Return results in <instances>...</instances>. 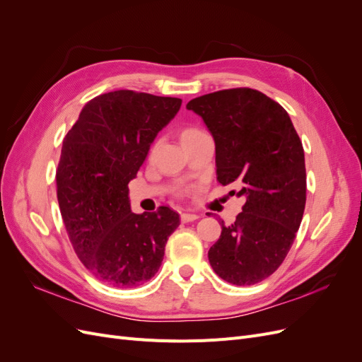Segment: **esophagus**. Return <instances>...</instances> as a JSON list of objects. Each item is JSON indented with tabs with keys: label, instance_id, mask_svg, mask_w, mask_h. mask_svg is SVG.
<instances>
[{
	"label": "esophagus",
	"instance_id": "esophagus-1",
	"mask_svg": "<svg viewBox=\"0 0 362 362\" xmlns=\"http://www.w3.org/2000/svg\"><path fill=\"white\" fill-rule=\"evenodd\" d=\"M196 218H199L198 214H193V213H182V214H181V222H182V223L193 222V221H196Z\"/></svg>",
	"mask_w": 362,
	"mask_h": 362
}]
</instances>
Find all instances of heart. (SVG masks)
<instances>
[{
  "instance_id": "1",
  "label": "heart",
  "mask_w": 362,
  "mask_h": 362,
  "mask_svg": "<svg viewBox=\"0 0 362 362\" xmlns=\"http://www.w3.org/2000/svg\"><path fill=\"white\" fill-rule=\"evenodd\" d=\"M205 133L202 129H199V128H196V127H185V128H182L181 131H180V140H181V144L182 145H185V144H189V141H192V140H194V139H198V137H201V136H204ZM154 152H156V145L151 148V151H149V156L152 157L154 156ZM180 194H182V192H180Z\"/></svg>"
}]
</instances>
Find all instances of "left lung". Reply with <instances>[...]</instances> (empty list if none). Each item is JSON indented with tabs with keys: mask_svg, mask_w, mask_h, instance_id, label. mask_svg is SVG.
Here are the masks:
<instances>
[{
	"mask_svg": "<svg viewBox=\"0 0 362 362\" xmlns=\"http://www.w3.org/2000/svg\"><path fill=\"white\" fill-rule=\"evenodd\" d=\"M216 144V173L222 185L237 182L246 202L208 250L216 275L234 286L269 278L286 259L306 202L302 141L288 113L249 87L194 98Z\"/></svg>",
	"mask_w": 362,
	"mask_h": 362,
	"instance_id": "8db88e82",
	"label": "left lung"
}]
</instances>
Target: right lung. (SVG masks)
I'll use <instances>...</instances> for the list:
<instances>
[{"instance_id":"add662e5","label":"right lung","mask_w":362,"mask_h":362,"mask_svg":"<svg viewBox=\"0 0 362 362\" xmlns=\"http://www.w3.org/2000/svg\"><path fill=\"white\" fill-rule=\"evenodd\" d=\"M181 103L134 90L103 93L83 107L63 140L56 181L64 228L84 267L113 287H137L154 276L180 225L169 206L131 211L128 182Z\"/></svg>"}]
</instances>
